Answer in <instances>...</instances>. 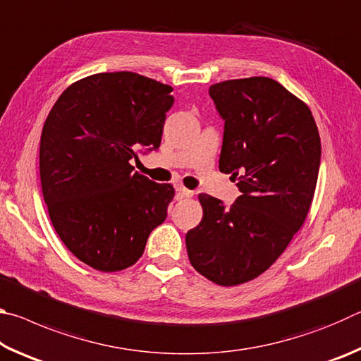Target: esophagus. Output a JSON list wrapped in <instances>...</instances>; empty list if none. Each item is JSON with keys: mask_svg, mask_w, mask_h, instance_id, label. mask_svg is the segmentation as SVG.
<instances>
[{"mask_svg": "<svg viewBox=\"0 0 361 361\" xmlns=\"http://www.w3.org/2000/svg\"><path fill=\"white\" fill-rule=\"evenodd\" d=\"M175 191H176V195H178V199H186V197H192V191L191 189H186L185 186H176L175 188Z\"/></svg>", "mask_w": 361, "mask_h": 361, "instance_id": "34e87169", "label": "esophagus"}]
</instances>
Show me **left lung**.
Wrapping results in <instances>:
<instances>
[{
    "label": "left lung",
    "instance_id": "8db88e82",
    "mask_svg": "<svg viewBox=\"0 0 361 361\" xmlns=\"http://www.w3.org/2000/svg\"><path fill=\"white\" fill-rule=\"evenodd\" d=\"M224 121L219 170L240 195L226 207L199 194L204 216L188 231L195 271L234 286L271 267L301 229L319 178L322 145L305 103L271 78L231 79L210 85Z\"/></svg>",
    "mask_w": 361,
    "mask_h": 361
}]
</instances>
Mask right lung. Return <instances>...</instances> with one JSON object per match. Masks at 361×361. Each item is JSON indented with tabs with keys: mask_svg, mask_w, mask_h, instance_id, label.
Returning a JSON list of instances; mask_svg holds the SVG:
<instances>
[{
	"mask_svg": "<svg viewBox=\"0 0 361 361\" xmlns=\"http://www.w3.org/2000/svg\"><path fill=\"white\" fill-rule=\"evenodd\" d=\"M172 87L130 71L71 84L44 122L39 175L49 216L66 248L103 272L140 259L167 218L175 191L135 172L138 152L157 151Z\"/></svg>",
	"mask_w": 361,
	"mask_h": 361,
	"instance_id": "obj_1",
	"label": "right lung"
}]
</instances>
